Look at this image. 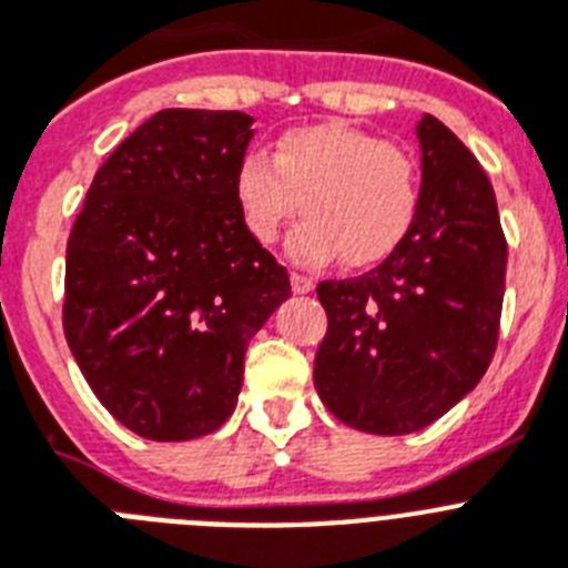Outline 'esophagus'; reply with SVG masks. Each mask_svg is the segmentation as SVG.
<instances>
[{"instance_id":"1","label":"esophagus","mask_w":568,"mask_h":568,"mask_svg":"<svg viewBox=\"0 0 568 568\" xmlns=\"http://www.w3.org/2000/svg\"><path fill=\"white\" fill-rule=\"evenodd\" d=\"M292 288L294 294H308L314 288V280H308L303 274H292Z\"/></svg>"}]
</instances>
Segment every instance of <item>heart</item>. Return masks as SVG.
<instances>
[{"instance_id": "heart-1", "label": "heart", "mask_w": 568, "mask_h": 568, "mask_svg": "<svg viewBox=\"0 0 568 568\" xmlns=\"http://www.w3.org/2000/svg\"><path fill=\"white\" fill-rule=\"evenodd\" d=\"M233 190L247 233L262 245L280 240L300 211L308 216L288 240V254L303 265L337 254L349 268L375 265L407 236L418 204L416 161L346 123L285 132L274 164L251 152Z\"/></svg>"}]
</instances>
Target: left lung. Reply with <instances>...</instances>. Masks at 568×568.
<instances>
[{"label": "left lung", "instance_id": "8db88e82", "mask_svg": "<svg viewBox=\"0 0 568 568\" xmlns=\"http://www.w3.org/2000/svg\"><path fill=\"white\" fill-rule=\"evenodd\" d=\"M416 138L407 236L369 274L317 285L328 328L314 387L332 416L378 436L416 433L459 404L488 369L503 314L508 245L488 175L433 114Z\"/></svg>", "mask_w": 568, "mask_h": 568}]
</instances>
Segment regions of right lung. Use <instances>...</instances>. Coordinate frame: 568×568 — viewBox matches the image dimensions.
<instances>
[{"instance_id":"1","label":"right lung","mask_w":568,"mask_h":568,"mask_svg":"<svg viewBox=\"0 0 568 568\" xmlns=\"http://www.w3.org/2000/svg\"><path fill=\"white\" fill-rule=\"evenodd\" d=\"M251 138L245 112L152 114L100 166L71 227L69 349L100 404L152 442L231 418L247 343L292 297L236 204Z\"/></svg>"}]
</instances>
